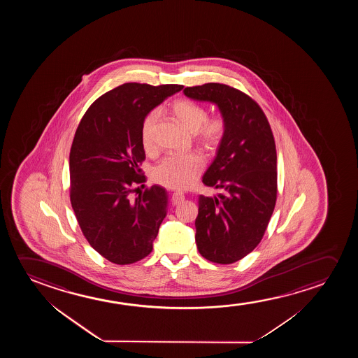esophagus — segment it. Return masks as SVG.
I'll return each instance as SVG.
<instances>
[{
    "label": "esophagus",
    "instance_id": "esophagus-1",
    "mask_svg": "<svg viewBox=\"0 0 358 358\" xmlns=\"http://www.w3.org/2000/svg\"><path fill=\"white\" fill-rule=\"evenodd\" d=\"M183 201H185V196L182 194L181 192H175V193L172 194L171 201L173 206H178V204H181Z\"/></svg>",
    "mask_w": 358,
    "mask_h": 358
}]
</instances>
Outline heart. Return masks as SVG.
Segmentation results:
<instances>
[{
  "label": "heart",
  "instance_id": "b5f03b06",
  "mask_svg": "<svg viewBox=\"0 0 358 358\" xmlns=\"http://www.w3.org/2000/svg\"><path fill=\"white\" fill-rule=\"evenodd\" d=\"M175 117L187 131L194 133L196 142L204 150L211 152L220 144L225 136L226 124L222 117H208L204 106L189 100H177L171 105ZM159 121V113H148L142 123V143L145 152L154 150V132ZM204 167V162L198 154L191 152L186 155H171L162 160L152 170L154 181L162 186L182 189L192 185L199 176Z\"/></svg>",
  "mask_w": 358,
  "mask_h": 358
}]
</instances>
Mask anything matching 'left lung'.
<instances>
[{
    "label": "left lung",
    "instance_id": "obj_1",
    "mask_svg": "<svg viewBox=\"0 0 358 358\" xmlns=\"http://www.w3.org/2000/svg\"><path fill=\"white\" fill-rule=\"evenodd\" d=\"M196 101L215 103L225 136L203 183L220 192L199 196L196 242L206 259L231 264L259 245L278 193L274 136L263 110L247 94L220 83L187 87Z\"/></svg>",
    "mask_w": 358,
    "mask_h": 358
}]
</instances>
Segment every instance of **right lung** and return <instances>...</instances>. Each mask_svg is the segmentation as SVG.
Listing matches in <instances>:
<instances>
[{
	"mask_svg": "<svg viewBox=\"0 0 358 358\" xmlns=\"http://www.w3.org/2000/svg\"><path fill=\"white\" fill-rule=\"evenodd\" d=\"M183 85L124 83L96 99L84 113L69 152V196L89 245L111 263L132 264L152 250L166 216L167 192L133 187L145 181L142 123Z\"/></svg>",
	"mask_w": 358,
	"mask_h": 358,
	"instance_id": "obj_1",
	"label": "right lung"
}]
</instances>
